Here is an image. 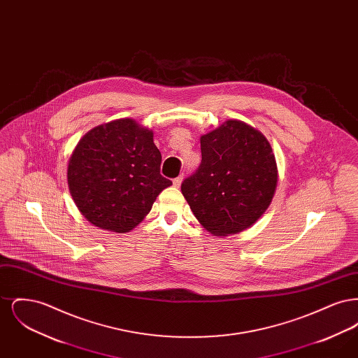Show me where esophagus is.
<instances>
[{
	"label": "esophagus",
	"instance_id": "1",
	"mask_svg": "<svg viewBox=\"0 0 358 358\" xmlns=\"http://www.w3.org/2000/svg\"><path fill=\"white\" fill-rule=\"evenodd\" d=\"M181 182H182V176H178V177H176V178L173 180V185L176 187H180Z\"/></svg>",
	"mask_w": 358,
	"mask_h": 358
}]
</instances>
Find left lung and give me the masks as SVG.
<instances>
[{"instance_id": "left-lung-1", "label": "left lung", "mask_w": 358, "mask_h": 358, "mask_svg": "<svg viewBox=\"0 0 358 358\" xmlns=\"http://www.w3.org/2000/svg\"><path fill=\"white\" fill-rule=\"evenodd\" d=\"M278 182L271 145L241 120H227L201 136V164L181 192L206 231L227 236L264 213Z\"/></svg>"}]
</instances>
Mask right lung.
<instances>
[{
    "label": "right lung",
    "instance_id": "right-lung-1",
    "mask_svg": "<svg viewBox=\"0 0 358 358\" xmlns=\"http://www.w3.org/2000/svg\"><path fill=\"white\" fill-rule=\"evenodd\" d=\"M162 157L153 131L133 120H118L88 131L69 159L71 196L91 224L129 232L150 212L157 196L171 187L161 176Z\"/></svg>",
    "mask_w": 358,
    "mask_h": 358
}]
</instances>
